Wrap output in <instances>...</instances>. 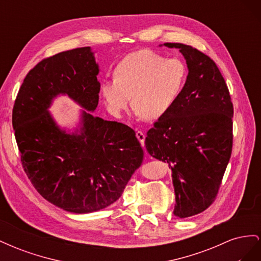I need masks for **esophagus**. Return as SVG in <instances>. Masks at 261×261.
<instances>
[{
    "label": "esophagus",
    "instance_id": "1",
    "mask_svg": "<svg viewBox=\"0 0 261 261\" xmlns=\"http://www.w3.org/2000/svg\"><path fill=\"white\" fill-rule=\"evenodd\" d=\"M136 137H137V139H138L139 143H140L141 145H144V141H145V138H146L145 134H144L143 132L137 130V132H136Z\"/></svg>",
    "mask_w": 261,
    "mask_h": 261
}]
</instances>
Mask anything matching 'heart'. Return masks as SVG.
I'll return each instance as SVG.
<instances>
[{"instance_id":"1","label":"heart","mask_w":261,"mask_h":261,"mask_svg":"<svg viewBox=\"0 0 261 261\" xmlns=\"http://www.w3.org/2000/svg\"><path fill=\"white\" fill-rule=\"evenodd\" d=\"M187 74V66L181 60L139 50L121 60L114 70L115 80L102 83L101 94L113 115L127 108L133 97L136 113L148 121H155L175 105Z\"/></svg>"}]
</instances>
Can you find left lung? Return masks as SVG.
Listing matches in <instances>:
<instances>
[{
    "label": "left lung",
    "instance_id": "left-lung-1",
    "mask_svg": "<svg viewBox=\"0 0 261 261\" xmlns=\"http://www.w3.org/2000/svg\"><path fill=\"white\" fill-rule=\"evenodd\" d=\"M178 49L188 75L175 105L147 132V152L167 162L174 186V216L188 218L215 200L232 152L233 105L216 63L191 45Z\"/></svg>",
    "mask_w": 261,
    "mask_h": 261
}]
</instances>
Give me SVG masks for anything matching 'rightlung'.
Instances as JSON below:
<instances>
[{
  "mask_svg": "<svg viewBox=\"0 0 261 261\" xmlns=\"http://www.w3.org/2000/svg\"><path fill=\"white\" fill-rule=\"evenodd\" d=\"M99 73L90 46L55 54L27 74L13 108L28 178L45 200L78 215L120 198L144 156L127 125L92 115L99 102ZM61 95L84 109L73 128H62L48 110Z\"/></svg>",
  "mask_w": 261,
  "mask_h": 261,
  "instance_id": "obj_1",
  "label": "right lung"
}]
</instances>
